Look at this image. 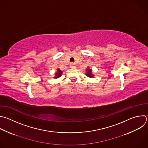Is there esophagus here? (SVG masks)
Listing matches in <instances>:
<instances>
[{"mask_svg":"<svg viewBox=\"0 0 148 148\" xmlns=\"http://www.w3.org/2000/svg\"><path fill=\"white\" fill-rule=\"evenodd\" d=\"M75 67H76V66H75V64L74 63H71L70 64V68H71V69H74V68H75Z\"/></svg>","mask_w":148,"mask_h":148,"instance_id":"esophagus-1","label":"esophagus"}]
</instances>
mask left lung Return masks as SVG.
Segmentation results:
<instances>
[{"label": "left lung", "instance_id": "left-lung-1", "mask_svg": "<svg viewBox=\"0 0 148 148\" xmlns=\"http://www.w3.org/2000/svg\"><path fill=\"white\" fill-rule=\"evenodd\" d=\"M85 74H86V75L87 77H88L89 78H93L94 77V74H93V72H92V70L89 67H87L86 68Z\"/></svg>", "mask_w": 148, "mask_h": 148}]
</instances>
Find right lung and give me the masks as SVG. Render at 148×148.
I'll return each mask as SVG.
<instances>
[{
	"label": "right lung",
	"instance_id": "add662e5",
	"mask_svg": "<svg viewBox=\"0 0 148 148\" xmlns=\"http://www.w3.org/2000/svg\"><path fill=\"white\" fill-rule=\"evenodd\" d=\"M62 73H63V71L62 70H60V69L59 68H58L57 69V71L55 73V75L53 78L56 79V78H58L62 76Z\"/></svg>",
	"mask_w": 148,
	"mask_h": 148
}]
</instances>
